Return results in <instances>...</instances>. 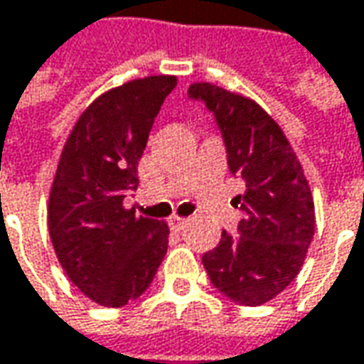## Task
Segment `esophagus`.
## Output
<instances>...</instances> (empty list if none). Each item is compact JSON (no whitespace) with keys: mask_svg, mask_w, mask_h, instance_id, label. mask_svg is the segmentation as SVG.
I'll return each mask as SVG.
<instances>
[{"mask_svg":"<svg viewBox=\"0 0 364 364\" xmlns=\"http://www.w3.org/2000/svg\"><path fill=\"white\" fill-rule=\"evenodd\" d=\"M168 224H170V228L174 230V232H180V230H184L188 224V218H182V216H172L170 220H168Z\"/></svg>","mask_w":364,"mask_h":364,"instance_id":"obj_1","label":"esophagus"}]
</instances>
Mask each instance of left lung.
Listing matches in <instances>:
<instances>
[{
	"label": "left lung",
	"instance_id": "obj_1",
	"mask_svg": "<svg viewBox=\"0 0 364 364\" xmlns=\"http://www.w3.org/2000/svg\"><path fill=\"white\" fill-rule=\"evenodd\" d=\"M220 126L228 166L245 182L234 204L238 234L222 232L202 256L212 284L246 306L272 301L296 279L314 236V202L302 166L280 126L250 97L210 82L188 87Z\"/></svg>",
	"mask_w": 364,
	"mask_h": 364
}]
</instances>
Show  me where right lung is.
Here are the masks:
<instances>
[{
    "mask_svg": "<svg viewBox=\"0 0 364 364\" xmlns=\"http://www.w3.org/2000/svg\"><path fill=\"white\" fill-rule=\"evenodd\" d=\"M176 75L112 87L77 118L51 182L48 228L68 279L102 306L118 309L152 284L168 250V224L124 206L138 188L154 118Z\"/></svg>",
    "mask_w": 364,
    "mask_h": 364,
    "instance_id": "obj_1",
    "label": "right lung"
}]
</instances>
